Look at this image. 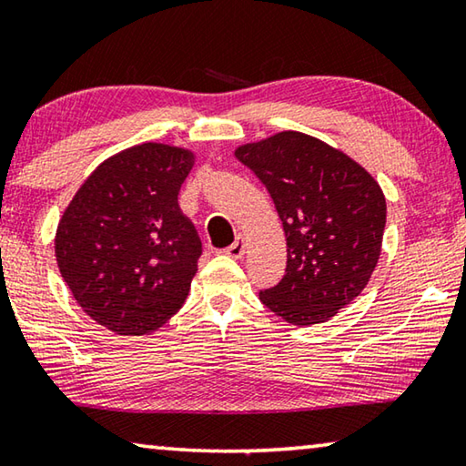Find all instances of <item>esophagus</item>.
Wrapping results in <instances>:
<instances>
[{
	"instance_id": "34e87169",
	"label": "esophagus",
	"mask_w": 466,
	"mask_h": 466,
	"mask_svg": "<svg viewBox=\"0 0 466 466\" xmlns=\"http://www.w3.org/2000/svg\"><path fill=\"white\" fill-rule=\"evenodd\" d=\"M224 253L228 255V257H232V259H240L242 255H245V242H242V238L238 236V238H236L230 247H228Z\"/></svg>"
}]
</instances>
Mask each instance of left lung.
Wrapping results in <instances>:
<instances>
[{
  "mask_svg": "<svg viewBox=\"0 0 466 466\" xmlns=\"http://www.w3.org/2000/svg\"><path fill=\"white\" fill-rule=\"evenodd\" d=\"M234 155L268 188L286 234V273L259 292L261 302L292 326L328 321L378 265L386 228L380 184L346 153L297 130Z\"/></svg>",
  "mask_w": 466,
  "mask_h": 466,
  "instance_id": "8db88e82",
  "label": "left lung"
}]
</instances>
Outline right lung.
Returning <instances> with one entry per match:
<instances>
[{"instance_id":"right-lung-1","label":"right lung","mask_w":466,"mask_h":466,"mask_svg":"<svg viewBox=\"0 0 466 466\" xmlns=\"http://www.w3.org/2000/svg\"><path fill=\"white\" fill-rule=\"evenodd\" d=\"M193 164L195 155L180 147H130L103 161L66 207L57 268L99 326L149 334L187 300L201 240L178 193Z\"/></svg>"}]
</instances>
